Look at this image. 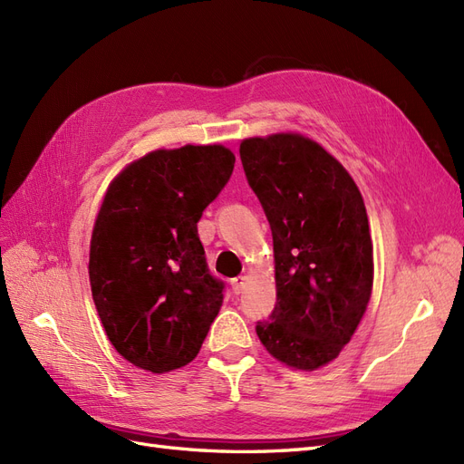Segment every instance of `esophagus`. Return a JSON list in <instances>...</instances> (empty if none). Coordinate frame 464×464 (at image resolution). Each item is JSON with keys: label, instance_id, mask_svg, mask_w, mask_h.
<instances>
[{"label": "esophagus", "instance_id": "esophagus-1", "mask_svg": "<svg viewBox=\"0 0 464 464\" xmlns=\"http://www.w3.org/2000/svg\"><path fill=\"white\" fill-rule=\"evenodd\" d=\"M230 286L234 290V294H242L244 286H246V276H236L230 280Z\"/></svg>", "mask_w": 464, "mask_h": 464}]
</instances>
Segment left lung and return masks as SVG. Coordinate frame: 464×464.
<instances>
[{"label": "left lung", "instance_id": "8db88e82", "mask_svg": "<svg viewBox=\"0 0 464 464\" xmlns=\"http://www.w3.org/2000/svg\"><path fill=\"white\" fill-rule=\"evenodd\" d=\"M240 159L271 224L276 304L257 321L263 346L296 370L339 356L366 312L373 247L354 179L302 135L246 139Z\"/></svg>", "mask_w": 464, "mask_h": 464}]
</instances>
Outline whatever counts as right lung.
Masks as SVG:
<instances>
[{
  "instance_id": "1",
  "label": "right lung",
  "mask_w": 464,
  "mask_h": 464,
  "mask_svg": "<svg viewBox=\"0 0 464 464\" xmlns=\"http://www.w3.org/2000/svg\"><path fill=\"white\" fill-rule=\"evenodd\" d=\"M234 162L220 145L154 150L106 191L91 240V290L110 343L137 368L186 366L220 310L224 283L208 271L198 222Z\"/></svg>"
}]
</instances>
